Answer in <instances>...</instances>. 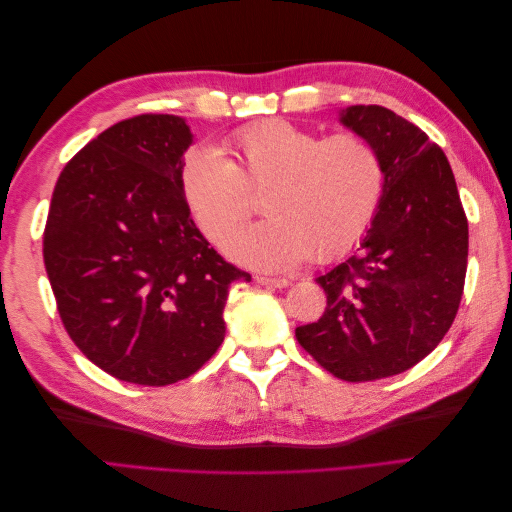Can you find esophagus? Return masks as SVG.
Returning <instances> with one entry per match:
<instances>
[{
	"label": "esophagus",
	"instance_id": "1",
	"mask_svg": "<svg viewBox=\"0 0 512 512\" xmlns=\"http://www.w3.org/2000/svg\"><path fill=\"white\" fill-rule=\"evenodd\" d=\"M254 280L262 286H271V288H286L290 286V280L288 277H267V275H256Z\"/></svg>",
	"mask_w": 512,
	"mask_h": 512
}]
</instances>
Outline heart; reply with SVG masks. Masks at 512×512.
<instances>
[{"label":"heart","mask_w":512,"mask_h":512,"mask_svg":"<svg viewBox=\"0 0 512 512\" xmlns=\"http://www.w3.org/2000/svg\"><path fill=\"white\" fill-rule=\"evenodd\" d=\"M218 149H196L181 188L198 228L213 243L256 211L269 220L226 241V252L256 269L282 271L312 258L329 262L359 241L378 211L384 166L376 145L354 130L322 136L290 121L243 128Z\"/></svg>","instance_id":"b5f03b06"}]
</instances>
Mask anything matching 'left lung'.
<instances>
[{"instance_id": "left-lung-1", "label": "left lung", "mask_w": 512, "mask_h": 512, "mask_svg": "<svg viewBox=\"0 0 512 512\" xmlns=\"http://www.w3.org/2000/svg\"><path fill=\"white\" fill-rule=\"evenodd\" d=\"M342 123L376 145L384 192L359 252L316 277L327 292L299 344L346 382L397 376L436 348L457 316L468 218L444 151L408 119L356 104Z\"/></svg>"}]
</instances>
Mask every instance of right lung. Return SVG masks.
Segmentation results:
<instances>
[{"label":"right lung","instance_id":"1","mask_svg":"<svg viewBox=\"0 0 512 512\" xmlns=\"http://www.w3.org/2000/svg\"><path fill=\"white\" fill-rule=\"evenodd\" d=\"M192 132L177 115H136L98 134L64 166L44 226V267L61 322L117 380L190 378L224 342L232 282L183 196Z\"/></svg>","mask_w":512,"mask_h":512}]
</instances>
